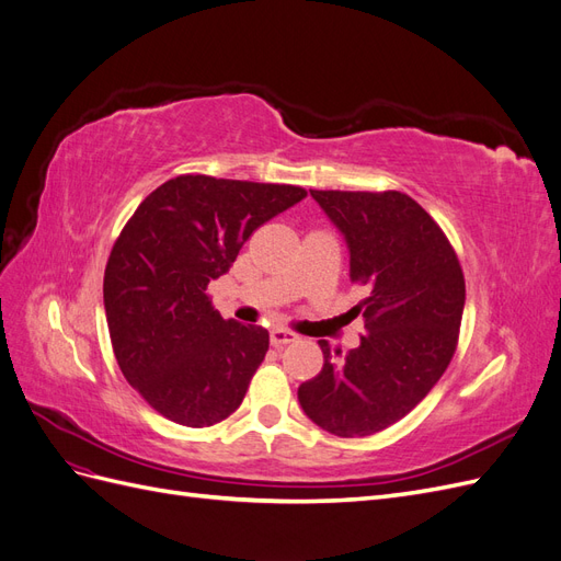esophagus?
I'll list each match as a JSON object with an SVG mask.
<instances>
[{"mask_svg": "<svg viewBox=\"0 0 561 561\" xmlns=\"http://www.w3.org/2000/svg\"><path fill=\"white\" fill-rule=\"evenodd\" d=\"M271 346H276V348H280V346H287V344H293V342H297V334L295 332H290V330H280V328H276V330H271Z\"/></svg>", "mask_w": 561, "mask_h": 561, "instance_id": "34e87169", "label": "esophagus"}]
</instances>
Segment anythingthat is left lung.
Returning <instances> with one entry per match:
<instances>
[{"mask_svg":"<svg viewBox=\"0 0 561 561\" xmlns=\"http://www.w3.org/2000/svg\"><path fill=\"white\" fill-rule=\"evenodd\" d=\"M351 250V283L367 297L360 346L320 339L322 369L299 386V402L322 431L375 435L410 414L445 375L458 346L466 278L447 233L402 192L311 190Z\"/></svg>","mask_w":561,"mask_h":561,"instance_id":"1","label":"left lung"}]
</instances>
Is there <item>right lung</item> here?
<instances>
[{
	"instance_id": "obj_1",
	"label": "right lung",
	"mask_w": 561,
	"mask_h": 561,
	"mask_svg": "<svg viewBox=\"0 0 561 561\" xmlns=\"http://www.w3.org/2000/svg\"><path fill=\"white\" fill-rule=\"evenodd\" d=\"M304 186L178 175L151 192L105 266V313L126 381L168 421L206 428L239 410L268 332L225 320L206 293L252 231Z\"/></svg>"
}]
</instances>
